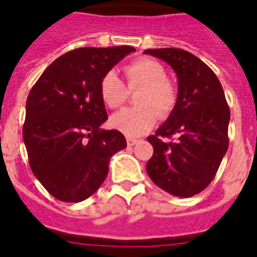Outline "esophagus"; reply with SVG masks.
I'll use <instances>...</instances> for the list:
<instances>
[{
	"label": "esophagus",
	"mask_w": 257,
	"mask_h": 257,
	"mask_svg": "<svg viewBox=\"0 0 257 257\" xmlns=\"http://www.w3.org/2000/svg\"><path fill=\"white\" fill-rule=\"evenodd\" d=\"M126 140H127V145H128V147H134V145L138 143V139H134V138H127Z\"/></svg>",
	"instance_id": "1"
}]
</instances>
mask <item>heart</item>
Returning a JSON list of instances; mask_svg holds the SVG:
<instances>
[{
	"instance_id": "b5f03b06",
	"label": "heart",
	"mask_w": 257,
	"mask_h": 257,
	"mask_svg": "<svg viewBox=\"0 0 257 257\" xmlns=\"http://www.w3.org/2000/svg\"><path fill=\"white\" fill-rule=\"evenodd\" d=\"M128 90L143 88L138 99L139 108H127L110 118L115 130L128 138L148 133L156 124L158 114L167 117L178 103V91L167 79L166 68L152 58H139L123 69ZM99 92L108 108L117 109L127 99V88L115 72H106L100 79Z\"/></svg>"
}]
</instances>
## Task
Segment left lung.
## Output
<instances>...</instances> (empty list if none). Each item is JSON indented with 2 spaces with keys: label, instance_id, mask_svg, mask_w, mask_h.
<instances>
[{
  "label": "left lung",
  "instance_id": "1",
  "mask_svg": "<svg viewBox=\"0 0 257 257\" xmlns=\"http://www.w3.org/2000/svg\"><path fill=\"white\" fill-rule=\"evenodd\" d=\"M144 54L171 65L179 83L176 106L148 138L154 152L147 172L172 196H196L213 180L228 151L230 110L224 90L212 69L189 51L167 47ZM172 136L175 142L165 140Z\"/></svg>",
  "mask_w": 257,
  "mask_h": 257
}]
</instances>
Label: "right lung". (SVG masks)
Listing matches in <instances>:
<instances>
[{
  "label": "right lung",
  "mask_w": 257,
  "mask_h": 257,
  "mask_svg": "<svg viewBox=\"0 0 257 257\" xmlns=\"http://www.w3.org/2000/svg\"><path fill=\"white\" fill-rule=\"evenodd\" d=\"M131 46L81 47L54 60L32 87L23 140L29 166L45 189L63 202L92 196L108 175L110 157L126 148L108 119L99 85Z\"/></svg>",
  "instance_id": "right-lung-1"
}]
</instances>
